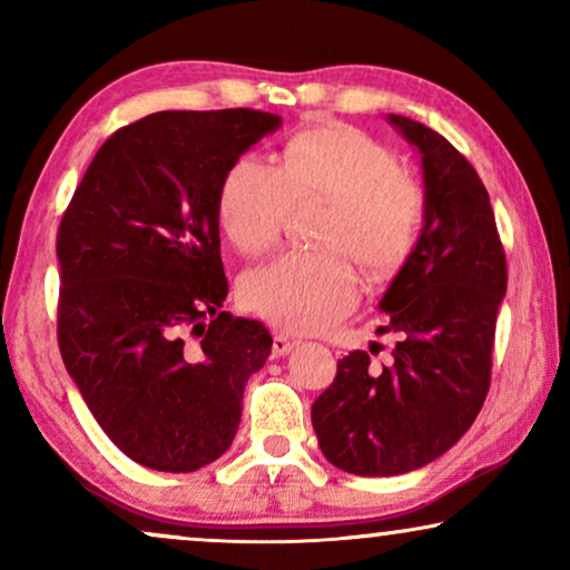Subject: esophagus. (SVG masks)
I'll return each mask as SVG.
<instances>
[{
    "label": "esophagus",
    "mask_w": 570,
    "mask_h": 570,
    "mask_svg": "<svg viewBox=\"0 0 570 570\" xmlns=\"http://www.w3.org/2000/svg\"><path fill=\"white\" fill-rule=\"evenodd\" d=\"M295 345H298V342H295L293 337H287L285 332H275V340H272V355L283 357V355L291 353Z\"/></svg>",
    "instance_id": "obj_1"
}]
</instances>
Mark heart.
<instances>
[{
  "label": "heart",
  "instance_id": "1",
  "mask_svg": "<svg viewBox=\"0 0 570 570\" xmlns=\"http://www.w3.org/2000/svg\"><path fill=\"white\" fill-rule=\"evenodd\" d=\"M293 202H326L318 244L287 252L240 279V301L279 330L316 332L357 303L361 279L392 277L415 252L425 225V191L396 166L392 150L353 127L301 131L279 153V168L246 155L225 176L217 213L244 254L275 244Z\"/></svg>",
  "mask_w": 570,
  "mask_h": 570
}]
</instances>
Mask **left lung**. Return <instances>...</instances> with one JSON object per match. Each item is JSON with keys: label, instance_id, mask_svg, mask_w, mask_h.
Wrapping results in <instances>:
<instances>
[{"label": "left lung", "instance_id": "1", "mask_svg": "<svg viewBox=\"0 0 570 570\" xmlns=\"http://www.w3.org/2000/svg\"><path fill=\"white\" fill-rule=\"evenodd\" d=\"M389 121L423 155L425 225L379 308L400 342L386 363L353 350L311 407L322 454L363 478L417 470L449 451L482 410L505 252L485 184L470 160L425 124Z\"/></svg>", "mask_w": 570, "mask_h": 570}]
</instances>
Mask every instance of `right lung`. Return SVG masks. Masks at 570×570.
<instances>
[{
	"label": "right lung",
	"instance_id": "right-lung-1",
	"mask_svg": "<svg viewBox=\"0 0 570 570\" xmlns=\"http://www.w3.org/2000/svg\"><path fill=\"white\" fill-rule=\"evenodd\" d=\"M277 127L254 108L145 116L100 145L61 215V361L108 439L150 470L223 456L269 357L267 326L223 311L217 199Z\"/></svg>",
	"mask_w": 570,
	"mask_h": 570
}]
</instances>
